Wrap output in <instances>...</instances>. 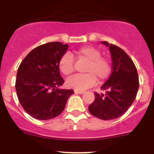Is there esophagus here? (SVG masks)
Here are the masks:
<instances>
[{
    "mask_svg": "<svg viewBox=\"0 0 154 154\" xmlns=\"http://www.w3.org/2000/svg\"><path fill=\"white\" fill-rule=\"evenodd\" d=\"M74 92H75V94H83V93H84V91H78V90H75Z\"/></svg>",
    "mask_w": 154,
    "mask_h": 154,
    "instance_id": "obj_1",
    "label": "esophagus"
}]
</instances>
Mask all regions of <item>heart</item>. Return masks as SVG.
Segmentation results:
<instances>
[{"mask_svg":"<svg viewBox=\"0 0 154 154\" xmlns=\"http://www.w3.org/2000/svg\"><path fill=\"white\" fill-rule=\"evenodd\" d=\"M77 58L87 61L84 72L85 74L75 75L66 81L70 89L83 91L96 84V78L102 82L106 79L111 72V65L108 58L101 56V51L92 46H85L75 51ZM58 69L65 75H69L74 71V59L65 53L58 61Z\"/></svg>","mask_w":154,"mask_h":154,"instance_id":"1","label":"heart"}]
</instances>
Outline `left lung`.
<instances>
[{
  "instance_id": "1",
  "label": "left lung",
  "mask_w": 154,
  "mask_h": 154,
  "mask_svg": "<svg viewBox=\"0 0 154 154\" xmlns=\"http://www.w3.org/2000/svg\"><path fill=\"white\" fill-rule=\"evenodd\" d=\"M109 48L112 73L102 85L105 94L95 92V100L89 106L92 115L103 120L119 117L133 103L139 89L137 68L129 55L118 46L101 42Z\"/></svg>"
}]
</instances>
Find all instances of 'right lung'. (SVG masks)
Wrapping results in <instances>:
<instances>
[{
  "label": "right lung",
  "mask_w": 154,
  "mask_h": 154,
  "mask_svg": "<svg viewBox=\"0 0 154 154\" xmlns=\"http://www.w3.org/2000/svg\"><path fill=\"white\" fill-rule=\"evenodd\" d=\"M69 45L48 42L34 48L24 58L17 69L15 88L17 98L25 112L40 120L60 115L72 89H61L58 61Z\"/></svg>",
  "instance_id": "right-lung-1"
}]
</instances>
